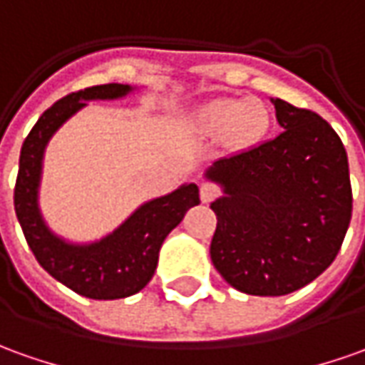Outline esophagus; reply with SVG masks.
<instances>
[{
	"instance_id": "obj_1",
	"label": "esophagus",
	"mask_w": 365,
	"mask_h": 365,
	"mask_svg": "<svg viewBox=\"0 0 365 365\" xmlns=\"http://www.w3.org/2000/svg\"><path fill=\"white\" fill-rule=\"evenodd\" d=\"M217 195H220V187H217L215 183L205 182V183H202V185H200V197H202L203 203L214 202Z\"/></svg>"
}]
</instances>
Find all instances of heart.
Listing matches in <instances>:
<instances>
[{"mask_svg":"<svg viewBox=\"0 0 365 365\" xmlns=\"http://www.w3.org/2000/svg\"><path fill=\"white\" fill-rule=\"evenodd\" d=\"M200 120L210 130H227L235 143H250L267 130V110L255 99H217L203 108Z\"/></svg>","mask_w":365,"mask_h":365,"instance_id":"1","label":"heart"}]
</instances>
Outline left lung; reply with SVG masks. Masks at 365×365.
Returning a JSON list of instances; mask_svg holds the SVG:
<instances>
[{"label":"left lung","instance_id":"1","mask_svg":"<svg viewBox=\"0 0 365 365\" xmlns=\"http://www.w3.org/2000/svg\"><path fill=\"white\" fill-rule=\"evenodd\" d=\"M284 131L217 160L207 178L225 195L210 255L215 269L250 296H286L336 259L351 220L348 153L316 111L274 99Z\"/></svg>","mask_w":365,"mask_h":365}]
</instances>
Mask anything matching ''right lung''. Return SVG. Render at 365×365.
Returning a JSON list of instances; mask_svg holds the SVG:
<instances>
[{"mask_svg": "<svg viewBox=\"0 0 365 365\" xmlns=\"http://www.w3.org/2000/svg\"><path fill=\"white\" fill-rule=\"evenodd\" d=\"M130 89L121 83H106L61 98L43 111L19 153L14 205L27 245L49 276L91 299H120L148 286L158 267L163 240L182 222L185 212L200 203L197 185H182L163 197L143 203L113 234L89 245L66 244L43 224L37 210V185L49 138L88 99H115Z\"/></svg>", "mask_w": 365, "mask_h": 365, "instance_id": "right-lung-1", "label": "right lung"}]
</instances>
